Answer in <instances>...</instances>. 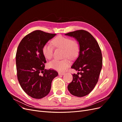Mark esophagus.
I'll return each instance as SVG.
<instances>
[{
  "mask_svg": "<svg viewBox=\"0 0 122 122\" xmlns=\"http://www.w3.org/2000/svg\"><path fill=\"white\" fill-rule=\"evenodd\" d=\"M65 73H58V75H60V76H61V75H65Z\"/></svg>",
  "mask_w": 122,
  "mask_h": 122,
  "instance_id": "1",
  "label": "esophagus"
}]
</instances>
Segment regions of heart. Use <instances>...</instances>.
I'll use <instances>...</instances> for the list:
<instances>
[{
    "instance_id": "1",
    "label": "heart",
    "mask_w": 122,
    "mask_h": 122,
    "mask_svg": "<svg viewBox=\"0 0 122 122\" xmlns=\"http://www.w3.org/2000/svg\"><path fill=\"white\" fill-rule=\"evenodd\" d=\"M52 44L57 48L64 49V57H68L70 58L75 57L79 52V45L75 40H72L69 38L63 36H58L54 39ZM43 54L45 58L50 60L53 56V47L51 44H45L42 48ZM70 65V61L68 58L64 60L54 59L50 61L48 66L49 68L59 72L64 71Z\"/></svg>"
}]
</instances>
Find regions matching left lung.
I'll return each instance as SVG.
<instances>
[{"label": "left lung", "instance_id": "1", "mask_svg": "<svg viewBox=\"0 0 122 122\" xmlns=\"http://www.w3.org/2000/svg\"><path fill=\"white\" fill-rule=\"evenodd\" d=\"M65 35L75 39L79 45L78 56L71 68L80 72L73 75L68 89L72 95L82 97L90 93L98 82L102 67L101 51L97 41L87 31L76 30Z\"/></svg>", "mask_w": 122, "mask_h": 122}]
</instances>
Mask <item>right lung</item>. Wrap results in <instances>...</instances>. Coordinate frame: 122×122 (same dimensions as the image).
<instances>
[{"label":"right lung","mask_w":122,"mask_h":122,"mask_svg":"<svg viewBox=\"0 0 122 122\" xmlns=\"http://www.w3.org/2000/svg\"><path fill=\"white\" fill-rule=\"evenodd\" d=\"M56 34L35 30L26 36L18 47L16 55L17 77L23 90L29 96L41 99L49 93L53 79L58 75L45 69L46 61L43 46Z\"/></svg>","instance_id":"add662e5"}]
</instances>
